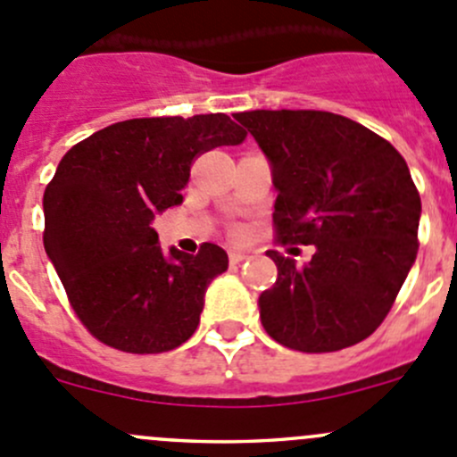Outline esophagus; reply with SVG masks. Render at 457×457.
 I'll list each match as a JSON object with an SVG mask.
<instances>
[{
	"label": "esophagus",
	"instance_id": "obj_1",
	"mask_svg": "<svg viewBox=\"0 0 457 457\" xmlns=\"http://www.w3.org/2000/svg\"><path fill=\"white\" fill-rule=\"evenodd\" d=\"M247 256H250V254H247V252L229 250V263H234V265H237V263H243V261H245Z\"/></svg>",
	"mask_w": 457,
	"mask_h": 457
}]
</instances>
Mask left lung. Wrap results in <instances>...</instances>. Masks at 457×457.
<instances>
[{"instance_id": "1", "label": "left lung", "mask_w": 457, "mask_h": 457, "mask_svg": "<svg viewBox=\"0 0 457 457\" xmlns=\"http://www.w3.org/2000/svg\"><path fill=\"white\" fill-rule=\"evenodd\" d=\"M277 187L278 243L314 245L303 268L268 250L265 332L301 353H335L373 335L418 256L422 214L406 161L382 136L330 111H243Z\"/></svg>"}]
</instances>
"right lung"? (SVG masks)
Masks as SVG:
<instances>
[{
	"label": "right lung",
	"mask_w": 457,
	"mask_h": 457,
	"mask_svg": "<svg viewBox=\"0 0 457 457\" xmlns=\"http://www.w3.org/2000/svg\"><path fill=\"white\" fill-rule=\"evenodd\" d=\"M245 131L225 113L134 118L73 145L44 192V250L71 308L106 346L134 355L179 348L194 335L210 281L228 254L158 245L156 214L183 203L192 162Z\"/></svg>",
	"instance_id": "obj_1"
}]
</instances>
